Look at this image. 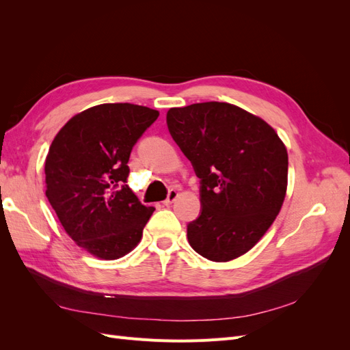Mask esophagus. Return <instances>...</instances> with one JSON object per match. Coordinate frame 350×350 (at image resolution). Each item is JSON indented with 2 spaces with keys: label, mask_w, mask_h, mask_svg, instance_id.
I'll list each match as a JSON object with an SVG mask.
<instances>
[{
  "label": "esophagus",
  "mask_w": 350,
  "mask_h": 350,
  "mask_svg": "<svg viewBox=\"0 0 350 350\" xmlns=\"http://www.w3.org/2000/svg\"><path fill=\"white\" fill-rule=\"evenodd\" d=\"M178 197V191L175 188H172V189H169V193H167V197H166V200L163 201V204H172L174 201H175V198Z\"/></svg>",
  "instance_id": "obj_1"
}]
</instances>
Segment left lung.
<instances>
[{"instance_id":"1","label":"left lung","mask_w":350,"mask_h":350,"mask_svg":"<svg viewBox=\"0 0 350 350\" xmlns=\"http://www.w3.org/2000/svg\"><path fill=\"white\" fill-rule=\"evenodd\" d=\"M167 130L200 178L201 210L187 226L189 245L211 261L250 251L279 215L288 152L271 126L225 102L171 108Z\"/></svg>"}]
</instances>
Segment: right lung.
I'll return each instance as SVG.
<instances>
[{"instance_id":"add662e5","label":"right lung","mask_w":350,"mask_h":350,"mask_svg":"<svg viewBox=\"0 0 350 350\" xmlns=\"http://www.w3.org/2000/svg\"><path fill=\"white\" fill-rule=\"evenodd\" d=\"M157 116L140 105H98L72 116L49 147L48 201L71 239L99 258L130 252L154 211L126 185V163Z\"/></svg>"}]
</instances>
